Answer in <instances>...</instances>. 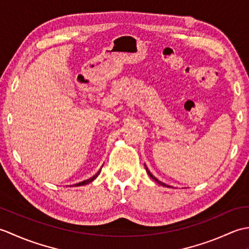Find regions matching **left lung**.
I'll return each instance as SVG.
<instances>
[{
    "mask_svg": "<svg viewBox=\"0 0 249 249\" xmlns=\"http://www.w3.org/2000/svg\"><path fill=\"white\" fill-rule=\"evenodd\" d=\"M145 169H146V172H147V173H149V176H150V177H151V178H152L153 179H154V181H155V182H157L158 184H160V185H162V186H167V187H170V186H168V185H166L165 183H162V182H160V181H158V179H157V178H156L155 177H153V176H152V173H151V172L149 171V169H147V168H146V166H145Z\"/></svg>",
    "mask_w": 249,
    "mask_h": 249,
    "instance_id": "8db88e82",
    "label": "left lung"
}]
</instances>
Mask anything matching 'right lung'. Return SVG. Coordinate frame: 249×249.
Here are the masks:
<instances>
[{
    "instance_id": "right-lung-1",
    "label": "right lung",
    "mask_w": 249,
    "mask_h": 249,
    "mask_svg": "<svg viewBox=\"0 0 249 249\" xmlns=\"http://www.w3.org/2000/svg\"><path fill=\"white\" fill-rule=\"evenodd\" d=\"M100 171H102V169H99V171L95 174L94 177H92L91 178H89V179H86V181H83V182H80V183H78V184H75V186H82V185H87V184H89V183H91V182H93L95 178H96L97 177H98V174L100 173Z\"/></svg>"
}]
</instances>
